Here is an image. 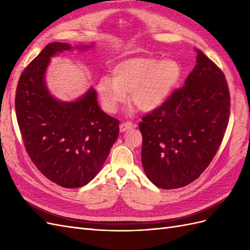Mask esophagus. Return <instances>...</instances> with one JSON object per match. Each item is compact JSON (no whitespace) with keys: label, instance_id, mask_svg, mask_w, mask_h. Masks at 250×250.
<instances>
[{"label":"esophagus","instance_id":"esophagus-1","mask_svg":"<svg viewBox=\"0 0 250 250\" xmlns=\"http://www.w3.org/2000/svg\"><path fill=\"white\" fill-rule=\"evenodd\" d=\"M134 127H135V124H133L131 122H124L120 125V130H121V132H125Z\"/></svg>","mask_w":250,"mask_h":250}]
</instances>
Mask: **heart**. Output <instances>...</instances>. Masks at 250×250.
<instances>
[{
    "instance_id": "obj_1",
    "label": "heart",
    "mask_w": 250,
    "mask_h": 250,
    "mask_svg": "<svg viewBox=\"0 0 250 250\" xmlns=\"http://www.w3.org/2000/svg\"><path fill=\"white\" fill-rule=\"evenodd\" d=\"M112 78L102 76L97 84L105 110L115 112L130 94L139 110L151 112L169 99L183 76V67L174 58L134 56L120 60L112 67Z\"/></svg>"
}]
</instances>
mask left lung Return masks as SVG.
<instances>
[{
    "label": "left lung",
    "instance_id": "8db88e82",
    "mask_svg": "<svg viewBox=\"0 0 250 250\" xmlns=\"http://www.w3.org/2000/svg\"><path fill=\"white\" fill-rule=\"evenodd\" d=\"M185 86L143 117L142 164L151 183L171 190L197 179L221 145L230 97L224 74L203 53Z\"/></svg>",
    "mask_w": 250,
    "mask_h": 250
}]
</instances>
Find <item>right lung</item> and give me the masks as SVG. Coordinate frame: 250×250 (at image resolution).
I'll return each instance as SVG.
<instances>
[{
	"instance_id": "1",
	"label": "right lung",
	"mask_w": 250,
	"mask_h": 250,
	"mask_svg": "<svg viewBox=\"0 0 250 250\" xmlns=\"http://www.w3.org/2000/svg\"><path fill=\"white\" fill-rule=\"evenodd\" d=\"M71 49L69 43L51 42L27 65L18 83L16 112L36 168L56 185L74 188L99 173L118 138L120 122L99 107L94 87L72 102L50 94L44 79L50 58Z\"/></svg>"
}]
</instances>
